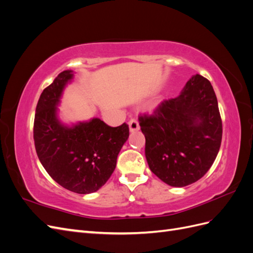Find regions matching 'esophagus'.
Listing matches in <instances>:
<instances>
[{
	"label": "esophagus",
	"mask_w": 253,
	"mask_h": 253,
	"mask_svg": "<svg viewBox=\"0 0 253 253\" xmlns=\"http://www.w3.org/2000/svg\"><path fill=\"white\" fill-rule=\"evenodd\" d=\"M128 128H129V132L134 133L137 132L139 129V124L138 121L135 120V119H131L128 121Z\"/></svg>",
	"instance_id": "34e87169"
}]
</instances>
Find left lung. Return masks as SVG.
I'll return each instance as SVG.
<instances>
[{
    "label": "left lung",
    "instance_id": "8db88e82",
    "mask_svg": "<svg viewBox=\"0 0 253 253\" xmlns=\"http://www.w3.org/2000/svg\"><path fill=\"white\" fill-rule=\"evenodd\" d=\"M150 170L172 187L191 185L208 172L219 151L223 126L208 79L194 75L178 97L139 117Z\"/></svg>",
    "mask_w": 253,
    "mask_h": 253
}]
</instances>
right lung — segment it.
<instances>
[{"instance_id":"1","label":"right lung","mask_w":253,"mask_h":253,"mask_svg":"<svg viewBox=\"0 0 253 253\" xmlns=\"http://www.w3.org/2000/svg\"><path fill=\"white\" fill-rule=\"evenodd\" d=\"M73 78V71H64L42 91L36 109L34 140L37 155L53 180L72 192L89 194L111 177L128 138V126L112 127L99 118L63 124L58 105Z\"/></svg>"}]
</instances>
